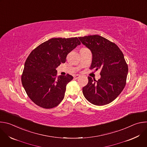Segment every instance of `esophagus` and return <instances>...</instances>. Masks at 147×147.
Masks as SVG:
<instances>
[{
  "mask_svg": "<svg viewBox=\"0 0 147 147\" xmlns=\"http://www.w3.org/2000/svg\"><path fill=\"white\" fill-rule=\"evenodd\" d=\"M81 77V76L80 75H78V74H76V75H75L74 76V78H75V79H78L79 77Z\"/></svg>",
  "mask_w": 147,
  "mask_h": 147,
  "instance_id": "esophagus-1",
  "label": "esophagus"
}]
</instances>
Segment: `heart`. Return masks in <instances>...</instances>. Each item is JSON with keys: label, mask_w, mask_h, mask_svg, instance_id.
Returning a JSON list of instances; mask_svg holds the SVG:
<instances>
[{"label": "heart", "mask_w": 147, "mask_h": 147, "mask_svg": "<svg viewBox=\"0 0 147 147\" xmlns=\"http://www.w3.org/2000/svg\"><path fill=\"white\" fill-rule=\"evenodd\" d=\"M86 49V48H83V49Z\"/></svg>", "instance_id": "b5f03b06"}]
</instances>
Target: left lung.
<instances>
[{
    "label": "left lung",
    "instance_id": "left-lung-1",
    "mask_svg": "<svg viewBox=\"0 0 147 147\" xmlns=\"http://www.w3.org/2000/svg\"><path fill=\"white\" fill-rule=\"evenodd\" d=\"M92 55L91 69H100L98 81L88 77L87 85L82 88L84 97L98 106L107 105L121 92L126 82L128 66L119 48L107 39L98 35L78 37Z\"/></svg>",
    "mask_w": 147,
    "mask_h": 147
}]
</instances>
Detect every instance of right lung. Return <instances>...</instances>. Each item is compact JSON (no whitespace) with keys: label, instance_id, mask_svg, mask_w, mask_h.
Segmentation results:
<instances>
[{"label":"right lung","instance_id":"add662e5","mask_svg":"<svg viewBox=\"0 0 147 147\" xmlns=\"http://www.w3.org/2000/svg\"><path fill=\"white\" fill-rule=\"evenodd\" d=\"M81 42L77 37L55 38L44 42L28 56L22 76L23 86L31 100L45 109L57 107L63 99L72 76H57L56 69Z\"/></svg>","mask_w":147,"mask_h":147}]
</instances>
